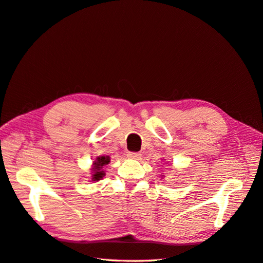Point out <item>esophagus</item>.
<instances>
[{
    "mask_svg": "<svg viewBox=\"0 0 263 263\" xmlns=\"http://www.w3.org/2000/svg\"><path fill=\"white\" fill-rule=\"evenodd\" d=\"M140 156H141V155H140L139 152H132V151L127 152V157L131 158V159H139Z\"/></svg>",
    "mask_w": 263,
    "mask_h": 263,
    "instance_id": "1",
    "label": "esophagus"
}]
</instances>
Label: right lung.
Returning <instances> with one entry per match:
<instances>
[{"label":"right lung","mask_w":263,"mask_h":263,"mask_svg":"<svg viewBox=\"0 0 263 263\" xmlns=\"http://www.w3.org/2000/svg\"><path fill=\"white\" fill-rule=\"evenodd\" d=\"M109 162V158L107 156H102V157H99L96 159V161L94 162V168H93V178H91V180L94 181H97L103 178V176H105V174H104V172L102 170V167L105 166V164H107Z\"/></svg>","instance_id":"add662e5"}]
</instances>
